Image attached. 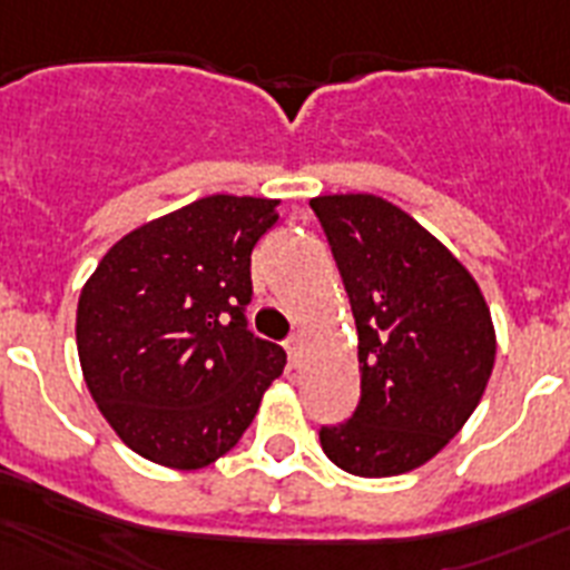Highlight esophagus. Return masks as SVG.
Returning <instances> with one entry per match:
<instances>
[{
	"label": "esophagus",
	"instance_id": "esophagus-1",
	"mask_svg": "<svg viewBox=\"0 0 570 570\" xmlns=\"http://www.w3.org/2000/svg\"><path fill=\"white\" fill-rule=\"evenodd\" d=\"M285 351L291 356V365H299L302 362V336L294 334L288 342H285Z\"/></svg>",
	"mask_w": 570,
	"mask_h": 570
}]
</instances>
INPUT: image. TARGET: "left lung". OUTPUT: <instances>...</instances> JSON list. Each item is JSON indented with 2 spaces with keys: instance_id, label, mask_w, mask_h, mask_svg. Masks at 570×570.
Masks as SVG:
<instances>
[{
  "instance_id": "obj_1",
  "label": "left lung",
  "mask_w": 570,
  "mask_h": 570,
  "mask_svg": "<svg viewBox=\"0 0 570 570\" xmlns=\"http://www.w3.org/2000/svg\"><path fill=\"white\" fill-rule=\"evenodd\" d=\"M360 334V405L322 425L354 476L425 465L460 434L491 380L497 334L480 285L414 216L374 194L311 199Z\"/></svg>"
}]
</instances>
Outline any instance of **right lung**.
Listing matches in <instances>:
<instances>
[{
    "mask_svg": "<svg viewBox=\"0 0 570 570\" xmlns=\"http://www.w3.org/2000/svg\"><path fill=\"white\" fill-rule=\"evenodd\" d=\"M276 199L214 194L130 230L85 282L77 347L119 440L176 471L216 462L254 422L285 367L248 331L250 250Z\"/></svg>",
    "mask_w": 570,
    "mask_h": 570,
    "instance_id": "obj_1",
    "label": "right lung"
}]
</instances>
